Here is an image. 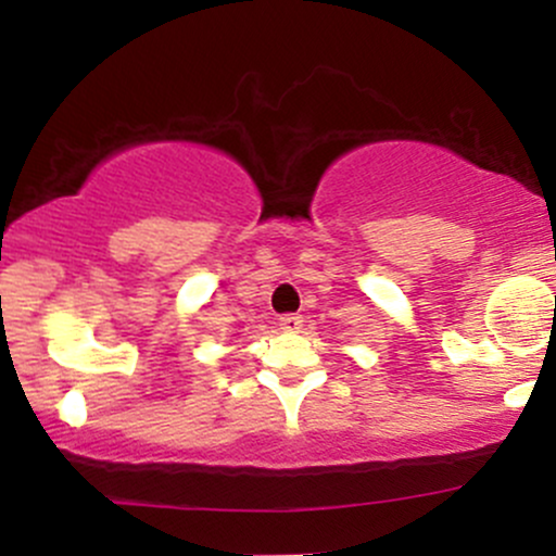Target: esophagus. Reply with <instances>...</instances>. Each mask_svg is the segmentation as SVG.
<instances>
[{"label":"esophagus","mask_w":556,"mask_h":556,"mask_svg":"<svg viewBox=\"0 0 556 556\" xmlns=\"http://www.w3.org/2000/svg\"><path fill=\"white\" fill-rule=\"evenodd\" d=\"M279 329L282 331H300L303 329V318L295 316V314H287L279 318Z\"/></svg>","instance_id":"esophagus-1"}]
</instances>
